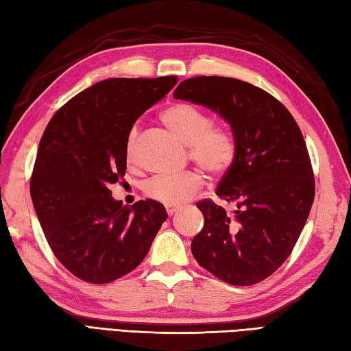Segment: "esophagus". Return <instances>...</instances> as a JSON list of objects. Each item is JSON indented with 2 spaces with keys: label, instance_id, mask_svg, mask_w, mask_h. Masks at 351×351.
Listing matches in <instances>:
<instances>
[{
  "label": "esophagus",
  "instance_id": "obj_1",
  "mask_svg": "<svg viewBox=\"0 0 351 351\" xmlns=\"http://www.w3.org/2000/svg\"><path fill=\"white\" fill-rule=\"evenodd\" d=\"M178 210H180V206H175V205H166V213L169 215H173Z\"/></svg>",
  "mask_w": 351,
  "mask_h": 351
}]
</instances>
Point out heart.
Here are the masks:
<instances>
[{"mask_svg": "<svg viewBox=\"0 0 351 351\" xmlns=\"http://www.w3.org/2000/svg\"><path fill=\"white\" fill-rule=\"evenodd\" d=\"M169 128L190 146V156L200 169L213 176H221L234 166L237 158V141L232 131L225 125L213 123L205 110L193 104L178 102L161 113ZM140 126L134 125L125 145V158L128 164L136 161ZM204 178L199 171L190 170L176 176H155L145 184V195L164 205H180L202 189Z\"/></svg>", "mask_w": 351, "mask_h": 351, "instance_id": "b5f03b06", "label": "heart"}]
</instances>
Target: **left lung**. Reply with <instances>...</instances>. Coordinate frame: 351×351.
<instances>
[{
	"label": "left lung",
	"instance_id": "obj_1",
	"mask_svg": "<svg viewBox=\"0 0 351 351\" xmlns=\"http://www.w3.org/2000/svg\"><path fill=\"white\" fill-rule=\"evenodd\" d=\"M173 96L217 111L238 147L215 191L234 211L211 199L196 204L205 225L191 241L193 256L230 285L264 280L291 255L314 202V170L299 125L274 96L241 80L189 78Z\"/></svg>",
	"mask_w": 351,
	"mask_h": 351
}]
</instances>
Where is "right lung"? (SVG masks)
Here are the masks:
<instances>
[{"mask_svg":"<svg viewBox=\"0 0 351 351\" xmlns=\"http://www.w3.org/2000/svg\"><path fill=\"white\" fill-rule=\"evenodd\" d=\"M176 83V75L99 81L57 110L43 132L29 193L52 253L81 280L108 283L132 271L167 219L156 200L125 206L108 187L125 175L134 122Z\"/></svg>","mask_w":351,"mask_h":351,"instance_id":"1","label":"right lung"}]
</instances>
